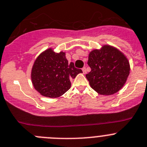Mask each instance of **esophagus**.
I'll return each instance as SVG.
<instances>
[{"instance_id": "34e87169", "label": "esophagus", "mask_w": 147, "mask_h": 147, "mask_svg": "<svg viewBox=\"0 0 147 147\" xmlns=\"http://www.w3.org/2000/svg\"><path fill=\"white\" fill-rule=\"evenodd\" d=\"M82 70H83V74H86V67H83V69H82Z\"/></svg>"}]
</instances>
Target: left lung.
Listing matches in <instances>:
<instances>
[{"instance_id": "1", "label": "left lung", "mask_w": 147, "mask_h": 147, "mask_svg": "<svg viewBox=\"0 0 147 147\" xmlns=\"http://www.w3.org/2000/svg\"><path fill=\"white\" fill-rule=\"evenodd\" d=\"M91 71L86 75L90 87L101 95H112L123 87L130 74V63L117 48L104 45L89 53Z\"/></svg>"}]
</instances>
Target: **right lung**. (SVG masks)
<instances>
[{"instance_id":"add662e5","label":"right lung","mask_w":147,"mask_h":147,"mask_svg":"<svg viewBox=\"0 0 147 147\" xmlns=\"http://www.w3.org/2000/svg\"><path fill=\"white\" fill-rule=\"evenodd\" d=\"M79 73L83 72L75 68L74 63H68L65 52L56 53L49 48L35 60L31 80L40 94L49 98H58L70 88V80Z\"/></svg>"}]
</instances>
